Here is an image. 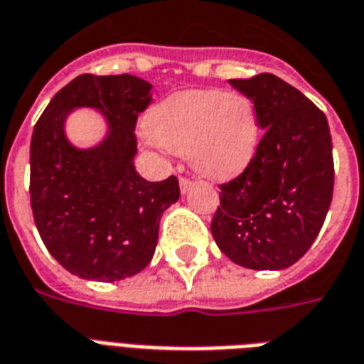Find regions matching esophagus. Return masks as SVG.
<instances>
[{
    "mask_svg": "<svg viewBox=\"0 0 364 364\" xmlns=\"http://www.w3.org/2000/svg\"><path fill=\"white\" fill-rule=\"evenodd\" d=\"M180 190H182V193H186L188 191V188L191 186V180L190 178H186V176H180Z\"/></svg>",
    "mask_w": 364,
    "mask_h": 364,
    "instance_id": "esophagus-1",
    "label": "esophagus"
}]
</instances>
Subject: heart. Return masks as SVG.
Returning <instances> with one entry per match:
<instances>
[{
	"label": "heart",
	"mask_w": 364,
	"mask_h": 364,
	"mask_svg": "<svg viewBox=\"0 0 364 364\" xmlns=\"http://www.w3.org/2000/svg\"><path fill=\"white\" fill-rule=\"evenodd\" d=\"M146 131L154 142L186 156L197 173L214 180L241 173L260 140L252 100L218 89L174 92L151 108Z\"/></svg>",
	"instance_id": "b5f03b06"
}]
</instances>
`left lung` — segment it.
Wrapping results in <instances>:
<instances>
[{
    "mask_svg": "<svg viewBox=\"0 0 364 364\" xmlns=\"http://www.w3.org/2000/svg\"><path fill=\"white\" fill-rule=\"evenodd\" d=\"M250 98L264 136L255 157L220 184L210 232L232 262L284 269L298 262L326 218L334 190L332 138L325 114L273 74L230 80Z\"/></svg>",
    "mask_w": 364,
    "mask_h": 364,
    "instance_id": "left-lung-1",
    "label": "left lung"
}]
</instances>
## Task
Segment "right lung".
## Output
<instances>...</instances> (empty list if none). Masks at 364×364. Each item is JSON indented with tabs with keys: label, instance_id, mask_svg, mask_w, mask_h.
<instances>
[{
	"label": "right lung",
	"instance_id": "add662e5",
	"mask_svg": "<svg viewBox=\"0 0 364 364\" xmlns=\"http://www.w3.org/2000/svg\"><path fill=\"white\" fill-rule=\"evenodd\" d=\"M151 92L131 74L77 75L33 127V220L53 258L81 279L112 283L142 272L156 252L161 214L178 201L176 176L148 182L134 168V127ZM81 105L100 109L110 127L91 151H77L63 134L67 112Z\"/></svg>",
	"mask_w": 364,
	"mask_h": 364
}]
</instances>
